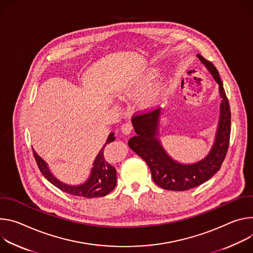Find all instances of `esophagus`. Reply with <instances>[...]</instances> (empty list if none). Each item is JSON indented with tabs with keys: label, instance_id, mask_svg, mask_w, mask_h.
<instances>
[{
	"label": "esophagus",
	"instance_id": "1",
	"mask_svg": "<svg viewBox=\"0 0 253 253\" xmlns=\"http://www.w3.org/2000/svg\"><path fill=\"white\" fill-rule=\"evenodd\" d=\"M121 129H122V131H123L125 134H129V133L132 131V129H133L132 124H131L130 122H126V123L123 124Z\"/></svg>",
	"mask_w": 253,
	"mask_h": 253
}]
</instances>
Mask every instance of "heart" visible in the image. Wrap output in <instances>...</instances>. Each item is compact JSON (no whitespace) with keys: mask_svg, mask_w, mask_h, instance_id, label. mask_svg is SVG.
<instances>
[{"mask_svg":"<svg viewBox=\"0 0 253 253\" xmlns=\"http://www.w3.org/2000/svg\"><path fill=\"white\" fill-rule=\"evenodd\" d=\"M139 86H141V84L137 82H125L119 87V94L122 97L129 96L133 94L139 88Z\"/></svg>","mask_w":253,"mask_h":253,"instance_id":"heart-1","label":"heart"}]
</instances>
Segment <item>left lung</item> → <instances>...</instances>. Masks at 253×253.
<instances>
[{"mask_svg": "<svg viewBox=\"0 0 253 253\" xmlns=\"http://www.w3.org/2000/svg\"><path fill=\"white\" fill-rule=\"evenodd\" d=\"M198 57L219 84L222 97L215 143L205 159L196 164L182 165L168 156L157 137L161 108H153L131 118L136 134L130 137L128 146L148 164L154 182L166 190L185 191L208 181L220 170L229 147L231 114L223 83L216 67L200 54H198Z\"/></svg>", "mask_w": 253, "mask_h": 253, "instance_id": "obj_1", "label": "left lung"}]
</instances>
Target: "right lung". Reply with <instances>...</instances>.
Masks as SVG:
<instances>
[{
    "label": "right lung",
    "instance_id": "right-lung-1",
    "mask_svg": "<svg viewBox=\"0 0 253 253\" xmlns=\"http://www.w3.org/2000/svg\"><path fill=\"white\" fill-rule=\"evenodd\" d=\"M116 139L114 132H111L104 146L98 153L94 163L93 168L91 170V174L89 179L82 185L79 186H70L63 184L62 182L56 179L49 171L46 163L41 159L40 156L34 151L33 154L38 165L39 170L41 171L42 175L55 187H57L61 191L74 195L79 196V197H85V198H95V197H103L114 190L117 186V171L114 166H111L107 158L104 156V149L107 144L114 142Z\"/></svg>",
    "mask_w": 253,
    "mask_h": 253
}]
</instances>
